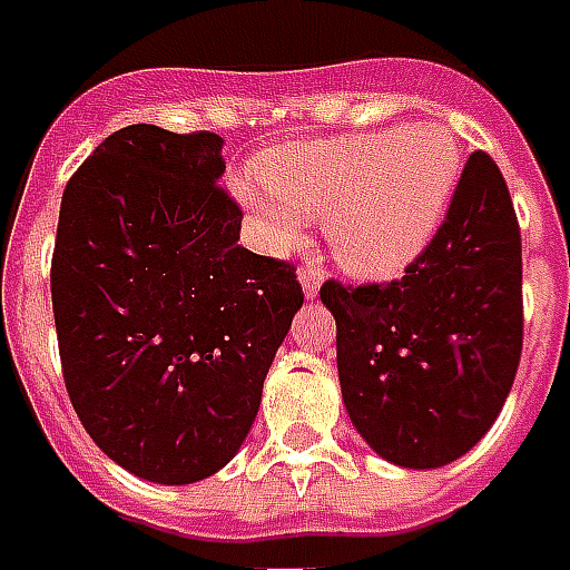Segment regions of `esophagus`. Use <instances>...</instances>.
Masks as SVG:
<instances>
[{"instance_id":"obj_1","label":"esophagus","mask_w":570,"mask_h":570,"mask_svg":"<svg viewBox=\"0 0 570 570\" xmlns=\"http://www.w3.org/2000/svg\"><path fill=\"white\" fill-rule=\"evenodd\" d=\"M321 282H324V269L318 267L301 269V285H303V297H306V301H315V297H318Z\"/></svg>"}]
</instances>
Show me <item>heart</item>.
Listing matches in <instances>:
<instances>
[{
  "label": "heart",
  "mask_w": 570,
  "mask_h": 570,
  "mask_svg": "<svg viewBox=\"0 0 570 570\" xmlns=\"http://www.w3.org/2000/svg\"><path fill=\"white\" fill-rule=\"evenodd\" d=\"M463 158L448 128L336 135L267 149L258 179L230 183L239 207L276 249L303 239V219H324L345 273L366 282L402 276L430 249L460 186Z\"/></svg>",
  "instance_id": "1"
}]
</instances>
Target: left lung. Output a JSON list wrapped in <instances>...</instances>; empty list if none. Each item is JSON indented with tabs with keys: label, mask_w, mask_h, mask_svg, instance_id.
I'll return each instance as SVG.
<instances>
[{
	"label": "left lung",
	"mask_w": 570,
	"mask_h": 570,
	"mask_svg": "<svg viewBox=\"0 0 570 570\" xmlns=\"http://www.w3.org/2000/svg\"><path fill=\"white\" fill-rule=\"evenodd\" d=\"M345 412L382 460L442 469L493 426L523 351V246L499 165L472 153L430 249L391 285L324 282Z\"/></svg>",
	"instance_id": "left-lung-1"
}]
</instances>
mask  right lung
<instances>
[{
  "mask_svg": "<svg viewBox=\"0 0 570 570\" xmlns=\"http://www.w3.org/2000/svg\"><path fill=\"white\" fill-rule=\"evenodd\" d=\"M225 140L126 126L62 191L50 294L89 439L144 481H204L237 456L303 306L285 261L239 246Z\"/></svg>",
  "mask_w": 570,
  "mask_h": 570,
  "instance_id": "obj_1",
  "label": "right lung"
}]
</instances>
